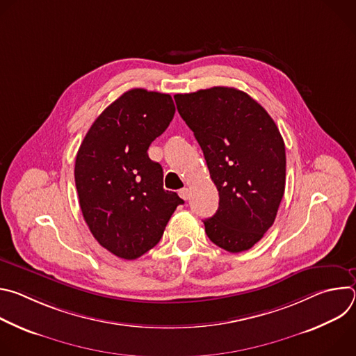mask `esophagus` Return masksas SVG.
<instances>
[{
    "label": "esophagus",
    "mask_w": 356,
    "mask_h": 356,
    "mask_svg": "<svg viewBox=\"0 0 356 356\" xmlns=\"http://www.w3.org/2000/svg\"><path fill=\"white\" fill-rule=\"evenodd\" d=\"M179 195H180L183 200H187V198H188V195H190V193H188V188H187V187H183V188H180V190H179Z\"/></svg>",
    "instance_id": "34e87169"
}]
</instances>
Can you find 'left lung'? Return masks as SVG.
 <instances>
[{
	"instance_id": "obj_1",
	"label": "left lung",
	"mask_w": 356,
	"mask_h": 356,
	"mask_svg": "<svg viewBox=\"0 0 356 356\" xmlns=\"http://www.w3.org/2000/svg\"><path fill=\"white\" fill-rule=\"evenodd\" d=\"M175 101L220 194L217 213L204 220L206 234L228 252L248 250L273 225L284 194L283 138L266 110L241 90L211 87L176 94Z\"/></svg>"
}]
</instances>
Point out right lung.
<instances>
[{
  "label": "right lung",
  "mask_w": 356,
  "mask_h": 356,
  "mask_svg": "<svg viewBox=\"0 0 356 356\" xmlns=\"http://www.w3.org/2000/svg\"><path fill=\"white\" fill-rule=\"evenodd\" d=\"M175 111L169 94L132 88L98 115L79 147L74 181L84 221L118 258L154 248L184 202L163 188V169L147 156Z\"/></svg>",
  "instance_id": "add662e5"
}]
</instances>
